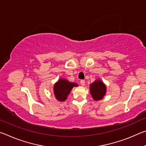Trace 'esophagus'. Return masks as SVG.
Instances as JSON below:
<instances>
[{"label": "esophagus", "instance_id": "esophagus-1", "mask_svg": "<svg viewBox=\"0 0 146 146\" xmlns=\"http://www.w3.org/2000/svg\"><path fill=\"white\" fill-rule=\"evenodd\" d=\"M80 84L82 86L85 85V80H80Z\"/></svg>", "mask_w": 146, "mask_h": 146}]
</instances>
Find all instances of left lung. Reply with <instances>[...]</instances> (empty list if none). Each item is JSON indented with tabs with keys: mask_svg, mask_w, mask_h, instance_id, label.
<instances>
[{
	"mask_svg": "<svg viewBox=\"0 0 146 146\" xmlns=\"http://www.w3.org/2000/svg\"><path fill=\"white\" fill-rule=\"evenodd\" d=\"M91 95L95 100L102 99L106 95V87L103 82L100 80H97L90 84V88Z\"/></svg>",
	"mask_w": 146,
	"mask_h": 146,
	"instance_id": "left-lung-1",
	"label": "left lung"
}]
</instances>
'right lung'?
I'll return each instance as SVG.
<instances>
[{
	"label": "right lung",
	"instance_id": "obj_1",
	"mask_svg": "<svg viewBox=\"0 0 146 146\" xmlns=\"http://www.w3.org/2000/svg\"><path fill=\"white\" fill-rule=\"evenodd\" d=\"M78 84L74 82H70L64 78H60L56 82L53 88V92L56 99L59 101H64L67 98L73 87H76Z\"/></svg>",
	"mask_w": 146,
	"mask_h": 146
}]
</instances>
